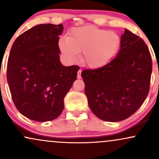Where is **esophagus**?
I'll list each match as a JSON object with an SVG mask.
<instances>
[{
    "mask_svg": "<svg viewBox=\"0 0 159 159\" xmlns=\"http://www.w3.org/2000/svg\"><path fill=\"white\" fill-rule=\"evenodd\" d=\"M81 69H80L78 71V75H77V78H78V79H79V78H81Z\"/></svg>",
    "mask_w": 159,
    "mask_h": 159,
    "instance_id": "1",
    "label": "esophagus"
}]
</instances>
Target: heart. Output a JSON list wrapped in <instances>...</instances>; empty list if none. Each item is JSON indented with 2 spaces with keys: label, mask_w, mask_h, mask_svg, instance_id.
I'll list each match as a JSON object with an SVG mask.
<instances>
[{
  "label": "heart",
  "mask_w": 159,
  "mask_h": 159,
  "mask_svg": "<svg viewBox=\"0 0 159 159\" xmlns=\"http://www.w3.org/2000/svg\"><path fill=\"white\" fill-rule=\"evenodd\" d=\"M121 40L116 33L93 26L75 27L69 36L61 38L59 47L67 59L75 61L83 52V62L90 68L106 65L115 56Z\"/></svg>",
  "instance_id": "b5f03b06"
}]
</instances>
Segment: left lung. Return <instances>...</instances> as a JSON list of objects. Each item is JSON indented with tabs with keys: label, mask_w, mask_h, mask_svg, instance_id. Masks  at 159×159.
I'll return each instance as SVG.
<instances>
[{
	"label": "left lung",
	"mask_w": 159,
	"mask_h": 159,
	"mask_svg": "<svg viewBox=\"0 0 159 159\" xmlns=\"http://www.w3.org/2000/svg\"><path fill=\"white\" fill-rule=\"evenodd\" d=\"M152 69V57L145 42L125 29L114 59L100 68L81 72L90 110L107 122L129 118L149 93Z\"/></svg>",
	"instance_id": "8db88e82"
}]
</instances>
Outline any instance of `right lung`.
<instances>
[{"mask_svg": "<svg viewBox=\"0 0 159 159\" xmlns=\"http://www.w3.org/2000/svg\"><path fill=\"white\" fill-rule=\"evenodd\" d=\"M63 25L42 24L17 37L7 62V78L12 101L25 116L34 121L56 119L65 96L77 78L78 66L60 61L58 42Z\"/></svg>", "mask_w": 159, "mask_h": 159, "instance_id": "add662e5", "label": "right lung"}]
</instances>
